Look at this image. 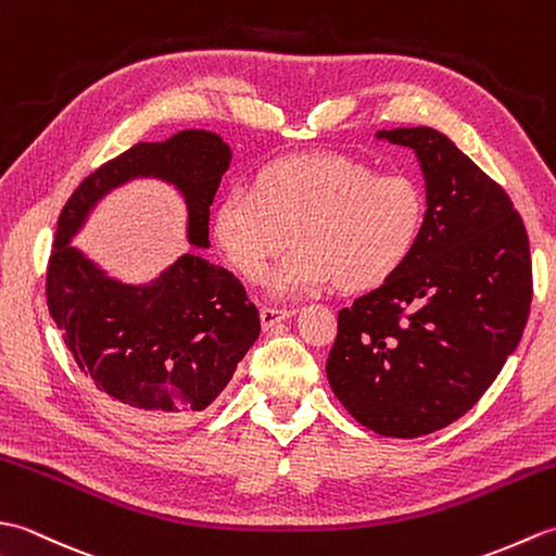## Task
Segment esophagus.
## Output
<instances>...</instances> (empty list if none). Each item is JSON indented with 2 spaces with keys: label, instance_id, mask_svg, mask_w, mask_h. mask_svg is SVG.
<instances>
[{
  "label": "esophagus",
  "instance_id": "obj_1",
  "mask_svg": "<svg viewBox=\"0 0 556 556\" xmlns=\"http://www.w3.org/2000/svg\"><path fill=\"white\" fill-rule=\"evenodd\" d=\"M291 315H293L291 308H271V305H265V308H260V320H263L265 329L275 327L277 323L287 320V317H291Z\"/></svg>",
  "mask_w": 556,
  "mask_h": 556
}]
</instances>
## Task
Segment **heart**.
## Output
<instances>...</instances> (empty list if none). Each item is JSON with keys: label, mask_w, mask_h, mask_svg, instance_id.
<instances>
[{"label": "heart", "mask_w": 556, "mask_h": 556, "mask_svg": "<svg viewBox=\"0 0 556 556\" xmlns=\"http://www.w3.org/2000/svg\"><path fill=\"white\" fill-rule=\"evenodd\" d=\"M425 222V193L406 174H377L346 155L267 164L257 184L233 186L215 212V239L231 267L260 281L289 241L296 251L269 275L275 296L334 285L382 287L404 267Z\"/></svg>", "instance_id": "b5f03b06"}]
</instances>
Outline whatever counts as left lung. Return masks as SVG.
<instances>
[{"label": "left lung", "instance_id": "obj_1", "mask_svg": "<svg viewBox=\"0 0 556 556\" xmlns=\"http://www.w3.org/2000/svg\"><path fill=\"white\" fill-rule=\"evenodd\" d=\"M377 136L416 150L428 210L404 267L339 311L327 380L365 428L413 440L488 392L526 329L533 265L511 198L444 134Z\"/></svg>", "mask_w": 556, "mask_h": 556}]
</instances>
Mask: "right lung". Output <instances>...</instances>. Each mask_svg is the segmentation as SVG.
Segmentation results:
<instances>
[{
  "mask_svg": "<svg viewBox=\"0 0 556 556\" xmlns=\"http://www.w3.org/2000/svg\"><path fill=\"white\" fill-rule=\"evenodd\" d=\"M229 160V146L207 131L138 143L86 176L56 222L47 308L78 368L143 428H176L207 408L255 344L260 313L239 277L200 255L176 260L155 285L126 287L68 241L110 188L160 176L186 195L188 239L207 248L210 205Z\"/></svg>",
  "mask_w": 556,
  "mask_h": 556,
  "instance_id": "obj_1",
  "label": "right lung"
}]
</instances>
